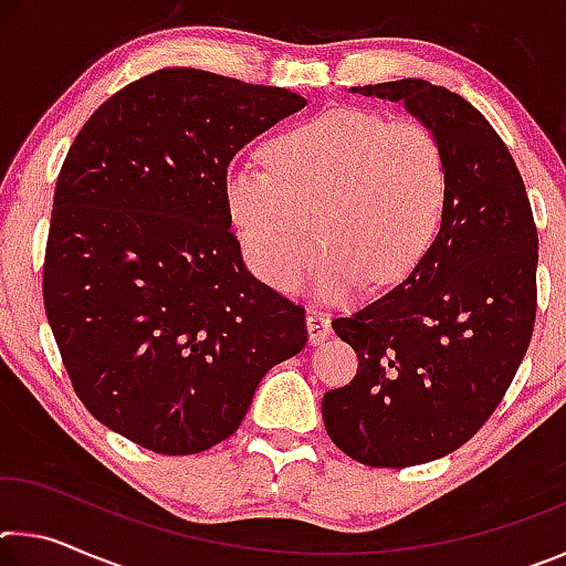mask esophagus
Segmentation results:
<instances>
[{"instance_id": "obj_1", "label": "esophagus", "mask_w": 566, "mask_h": 566, "mask_svg": "<svg viewBox=\"0 0 566 566\" xmlns=\"http://www.w3.org/2000/svg\"><path fill=\"white\" fill-rule=\"evenodd\" d=\"M306 332H310L312 344H319L332 334V319L322 312H310L306 314Z\"/></svg>"}]
</instances>
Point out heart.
<instances>
[{
  "label": "heart",
  "instance_id": "1",
  "mask_svg": "<svg viewBox=\"0 0 566 566\" xmlns=\"http://www.w3.org/2000/svg\"><path fill=\"white\" fill-rule=\"evenodd\" d=\"M264 161L229 175L227 209L252 270L280 290L310 274L337 300L397 284L442 232L449 167L424 124L322 112L266 142ZM319 231L328 247L312 273Z\"/></svg>",
  "mask_w": 566,
  "mask_h": 566
}]
</instances>
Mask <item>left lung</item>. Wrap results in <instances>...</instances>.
<instances>
[{"mask_svg": "<svg viewBox=\"0 0 566 566\" xmlns=\"http://www.w3.org/2000/svg\"><path fill=\"white\" fill-rule=\"evenodd\" d=\"M401 102L449 167L442 232L395 290L332 322L357 375L322 399L327 434L367 467H415L469 442L532 342L539 237L510 149L464 97L427 80L352 87Z\"/></svg>", "mask_w": 566, "mask_h": 566, "instance_id": "1", "label": "left lung"}]
</instances>
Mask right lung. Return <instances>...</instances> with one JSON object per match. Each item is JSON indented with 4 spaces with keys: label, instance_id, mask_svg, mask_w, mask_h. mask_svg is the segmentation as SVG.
I'll return each instance as SVG.
<instances>
[{
    "label": "right lung",
    "instance_id": "obj_1",
    "mask_svg": "<svg viewBox=\"0 0 566 566\" xmlns=\"http://www.w3.org/2000/svg\"><path fill=\"white\" fill-rule=\"evenodd\" d=\"M304 97L191 66L127 84L54 187L42 294L66 375L104 427L157 454L232 437L306 344L304 306L247 272L227 167Z\"/></svg>",
    "mask_w": 566,
    "mask_h": 566
}]
</instances>
